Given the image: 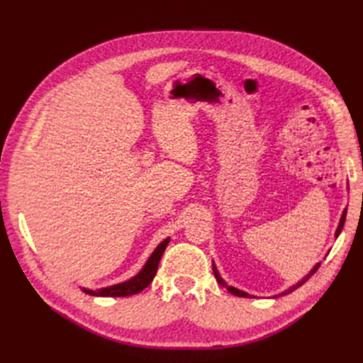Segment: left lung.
Listing matches in <instances>:
<instances>
[{"mask_svg":"<svg viewBox=\"0 0 363 363\" xmlns=\"http://www.w3.org/2000/svg\"><path fill=\"white\" fill-rule=\"evenodd\" d=\"M345 216H347V211H344V213H342V218H340V221H339V225H337V230H336V236H339V233H340V230H342V227H344V223H345ZM318 268H320V263H318V265L312 269V272L309 274V276H307V277H304L298 284H295V286L294 288H291L289 291H286V292H284V294H289V292H292L294 289H296V288H298V286H301V284L304 283V281H307V280H309L312 276H313V274L318 271ZM213 274H215V279H216V281L219 283V284H223V286H225L227 288V291L228 292H232L233 295H238V296H250L248 294H245V292H242V291H239V289H236V288H233V286H227V284H225V281L221 279V277H219V274H218V271H216V268H215V265H213Z\"/></svg>","mask_w":363,"mask_h":363,"instance_id":"8db88e82","label":"left lung"}]
</instances>
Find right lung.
Masks as SVG:
<instances>
[{
  "label": "right lung",
  "mask_w": 363,
  "mask_h": 363,
  "mask_svg": "<svg viewBox=\"0 0 363 363\" xmlns=\"http://www.w3.org/2000/svg\"><path fill=\"white\" fill-rule=\"evenodd\" d=\"M169 242V238L164 239L163 242L155 250L151 257L148 259V262L145 263L144 269H142L136 277H133L128 281L115 284V286H108V288H103V289H96V291H91V289H83L86 294L89 295H96V296H130L139 294L140 291H144L148 284L155 279L157 268H159V262L162 259V255L164 248H167Z\"/></svg>",
  "instance_id": "1"
}]
</instances>
